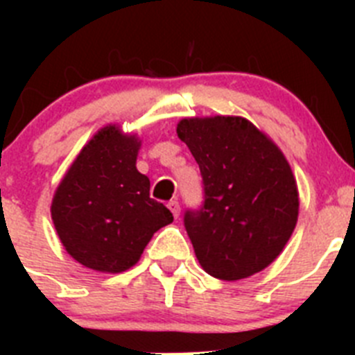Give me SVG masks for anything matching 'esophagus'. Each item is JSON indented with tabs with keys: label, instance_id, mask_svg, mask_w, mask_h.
<instances>
[{
	"label": "esophagus",
	"instance_id": "obj_1",
	"mask_svg": "<svg viewBox=\"0 0 355 355\" xmlns=\"http://www.w3.org/2000/svg\"><path fill=\"white\" fill-rule=\"evenodd\" d=\"M168 209H171L172 211V215L175 216V218H178V216H180V213H181V208H180V202H178V200H171V202H168Z\"/></svg>",
	"mask_w": 355,
	"mask_h": 355
}]
</instances>
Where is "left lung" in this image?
Returning <instances> with one entry per match:
<instances>
[{
	"label": "left lung",
	"instance_id": "1",
	"mask_svg": "<svg viewBox=\"0 0 355 355\" xmlns=\"http://www.w3.org/2000/svg\"><path fill=\"white\" fill-rule=\"evenodd\" d=\"M178 137L199 163L205 206L184 213L200 266L222 281L265 270L299 218V190L277 144L236 115L184 117Z\"/></svg>",
	"mask_w": 355,
	"mask_h": 355
}]
</instances>
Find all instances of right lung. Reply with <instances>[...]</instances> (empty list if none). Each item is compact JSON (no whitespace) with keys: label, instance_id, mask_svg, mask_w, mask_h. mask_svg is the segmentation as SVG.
Returning <instances> with one entry per match:
<instances>
[{"label":"right lung","instance_id":"add662e5","mask_svg":"<svg viewBox=\"0 0 355 355\" xmlns=\"http://www.w3.org/2000/svg\"><path fill=\"white\" fill-rule=\"evenodd\" d=\"M139 135L117 124L97 131L71 163L51 202L56 234L71 258L105 274L137 265L153 234L174 220L149 197V178L137 171Z\"/></svg>","mask_w":355,"mask_h":355}]
</instances>
